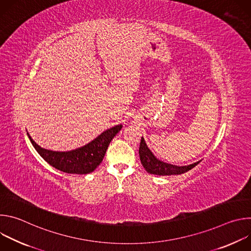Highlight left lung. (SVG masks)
I'll use <instances>...</instances> for the list:
<instances>
[{"mask_svg": "<svg viewBox=\"0 0 251 251\" xmlns=\"http://www.w3.org/2000/svg\"><path fill=\"white\" fill-rule=\"evenodd\" d=\"M139 156L141 163L145 170L153 175L158 176H171V175H181L196 167L201 161L188 165V166H176L172 164L165 163L155 157V155L148 148L144 138H141L140 147H139Z\"/></svg>", "mask_w": 251, "mask_h": 251, "instance_id": "left-lung-1", "label": "left lung"}]
</instances>
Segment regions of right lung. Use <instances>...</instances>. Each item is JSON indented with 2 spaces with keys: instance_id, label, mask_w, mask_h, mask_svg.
<instances>
[{
  "instance_id": "add662e5",
  "label": "right lung",
  "mask_w": 251,
  "mask_h": 251,
  "mask_svg": "<svg viewBox=\"0 0 251 251\" xmlns=\"http://www.w3.org/2000/svg\"><path fill=\"white\" fill-rule=\"evenodd\" d=\"M121 128L122 125L120 124L107 129L88 144L66 152L44 149L31 139L28 133L27 136L34 149L50 166L67 174L85 175L93 172L100 165L111 140Z\"/></svg>"
}]
</instances>
